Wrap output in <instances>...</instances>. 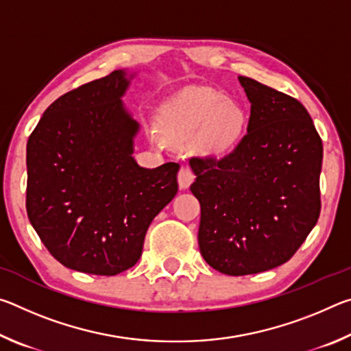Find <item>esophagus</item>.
<instances>
[{"mask_svg":"<svg viewBox=\"0 0 351 351\" xmlns=\"http://www.w3.org/2000/svg\"><path fill=\"white\" fill-rule=\"evenodd\" d=\"M193 180H195V175L189 167H181L180 171H178V184H180L181 189H189L190 184L193 182Z\"/></svg>","mask_w":351,"mask_h":351,"instance_id":"34e87169","label":"esophagus"}]
</instances>
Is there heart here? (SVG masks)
I'll use <instances>...</instances> for the list:
<instances>
[{
  "label": "heart",
  "instance_id": "1",
  "mask_svg": "<svg viewBox=\"0 0 351 351\" xmlns=\"http://www.w3.org/2000/svg\"><path fill=\"white\" fill-rule=\"evenodd\" d=\"M161 130L171 139H189L201 132L199 148L226 156L239 144L246 114L239 104L212 90H192L171 99L161 114Z\"/></svg>",
  "mask_w": 351,
  "mask_h": 351
}]
</instances>
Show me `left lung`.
Segmentation results:
<instances>
[{
	"label": "left lung",
	"instance_id": "8db88e82",
	"mask_svg": "<svg viewBox=\"0 0 351 351\" xmlns=\"http://www.w3.org/2000/svg\"><path fill=\"white\" fill-rule=\"evenodd\" d=\"M247 133L217 159L190 158L197 180L199 252L228 276L257 274L293 257L320 213L324 147L299 100L249 77Z\"/></svg>",
	"mask_w": 351,
	"mask_h": 351
}]
</instances>
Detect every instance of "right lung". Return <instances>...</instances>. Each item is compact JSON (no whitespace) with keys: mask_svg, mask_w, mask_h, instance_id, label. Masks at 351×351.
<instances>
[{"mask_svg":"<svg viewBox=\"0 0 351 351\" xmlns=\"http://www.w3.org/2000/svg\"><path fill=\"white\" fill-rule=\"evenodd\" d=\"M132 77L112 71L63 94L27 141L29 221L52 257L86 274L134 266L178 192L180 164L144 169L133 158L139 123L121 100Z\"/></svg>","mask_w":351,"mask_h":351,"instance_id":"right-lung-1","label":"right lung"}]
</instances>
